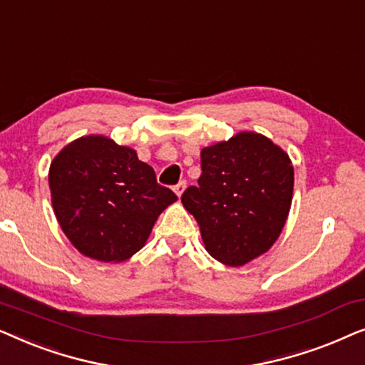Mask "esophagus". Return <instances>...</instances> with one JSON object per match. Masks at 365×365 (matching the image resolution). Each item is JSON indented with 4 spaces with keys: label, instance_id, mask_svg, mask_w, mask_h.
Here are the masks:
<instances>
[{
    "label": "esophagus",
    "instance_id": "34e87169",
    "mask_svg": "<svg viewBox=\"0 0 365 365\" xmlns=\"http://www.w3.org/2000/svg\"><path fill=\"white\" fill-rule=\"evenodd\" d=\"M184 189H186V181H181V182L178 184L176 187H174V192H176V196H178V197H181V196H182Z\"/></svg>",
    "mask_w": 365,
    "mask_h": 365
}]
</instances>
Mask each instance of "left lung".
<instances>
[{"label": "left lung", "instance_id": "left-lung-1", "mask_svg": "<svg viewBox=\"0 0 365 365\" xmlns=\"http://www.w3.org/2000/svg\"><path fill=\"white\" fill-rule=\"evenodd\" d=\"M199 186L181 202L199 224L206 251L241 267L266 254L291 211L294 168L289 154L267 136L241 131L201 149Z\"/></svg>", "mask_w": 365, "mask_h": 365}]
</instances>
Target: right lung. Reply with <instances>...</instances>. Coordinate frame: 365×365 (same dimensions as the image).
<instances>
[{"label": "right lung", "instance_id": "add662e5", "mask_svg": "<svg viewBox=\"0 0 365 365\" xmlns=\"http://www.w3.org/2000/svg\"><path fill=\"white\" fill-rule=\"evenodd\" d=\"M59 227L83 256L123 262L144 247L154 222L176 194L159 186L136 149L103 134L66 144L48 173Z\"/></svg>", "mask_w": 365, "mask_h": 365}]
</instances>
